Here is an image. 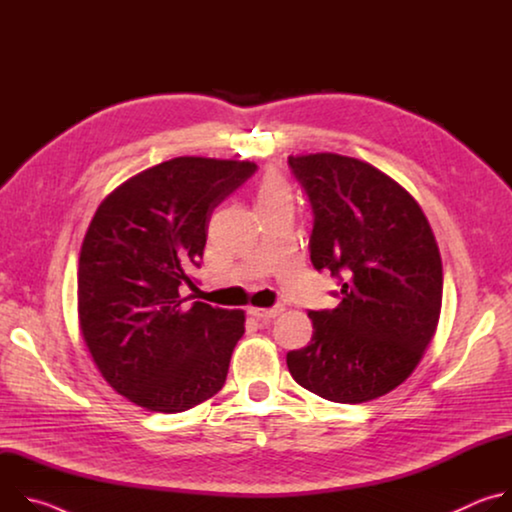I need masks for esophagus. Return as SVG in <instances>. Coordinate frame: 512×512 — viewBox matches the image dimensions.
I'll return each mask as SVG.
<instances>
[{
  "mask_svg": "<svg viewBox=\"0 0 512 512\" xmlns=\"http://www.w3.org/2000/svg\"><path fill=\"white\" fill-rule=\"evenodd\" d=\"M283 312V306H273V308H249V314L257 320H271L277 318Z\"/></svg>",
  "mask_w": 512,
  "mask_h": 512,
  "instance_id": "34e87169",
  "label": "esophagus"
}]
</instances>
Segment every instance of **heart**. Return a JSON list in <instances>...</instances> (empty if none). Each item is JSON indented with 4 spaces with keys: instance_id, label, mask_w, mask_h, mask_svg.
<instances>
[{
    "instance_id": "b5f03b06",
    "label": "heart",
    "mask_w": 512,
    "mask_h": 512,
    "mask_svg": "<svg viewBox=\"0 0 512 512\" xmlns=\"http://www.w3.org/2000/svg\"><path fill=\"white\" fill-rule=\"evenodd\" d=\"M283 192H289L285 180L277 174H267L259 184L257 198H269V196H277V194H283Z\"/></svg>"
}]
</instances>
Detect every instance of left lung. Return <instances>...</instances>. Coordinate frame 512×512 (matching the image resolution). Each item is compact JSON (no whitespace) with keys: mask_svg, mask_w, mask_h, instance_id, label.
Masks as SVG:
<instances>
[{"mask_svg":"<svg viewBox=\"0 0 512 512\" xmlns=\"http://www.w3.org/2000/svg\"><path fill=\"white\" fill-rule=\"evenodd\" d=\"M287 164L314 212L310 259L340 281V304L308 314L312 340L287 352V369L328 401H373L415 371L435 334L440 249L417 200L375 166L338 154Z\"/></svg>","mask_w":512,"mask_h":512,"instance_id":"obj_1","label":"left lung"}]
</instances>
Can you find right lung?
Masks as SVG:
<instances>
[{
  "instance_id": "obj_1",
  "label": "right lung",
  "mask_w": 512,
  "mask_h": 512,
  "mask_svg": "<svg viewBox=\"0 0 512 512\" xmlns=\"http://www.w3.org/2000/svg\"><path fill=\"white\" fill-rule=\"evenodd\" d=\"M255 162L182 156L139 172L97 208L79 257V324L103 379L158 413L223 389L243 310L188 302L212 210Z\"/></svg>"
}]
</instances>
